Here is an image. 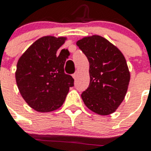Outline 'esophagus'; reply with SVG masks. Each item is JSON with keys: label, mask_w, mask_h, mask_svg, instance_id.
Listing matches in <instances>:
<instances>
[{"label": "esophagus", "mask_w": 151, "mask_h": 151, "mask_svg": "<svg viewBox=\"0 0 151 151\" xmlns=\"http://www.w3.org/2000/svg\"><path fill=\"white\" fill-rule=\"evenodd\" d=\"M78 71H76L75 73L73 74V78L76 80V79H77V78H78Z\"/></svg>", "instance_id": "obj_1"}]
</instances>
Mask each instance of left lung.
<instances>
[{
  "label": "left lung",
  "mask_w": 151,
  "mask_h": 151,
  "mask_svg": "<svg viewBox=\"0 0 151 151\" xmlns=\"http://www.w3.org/2000/svg\"><path fill=\"white\" fill-rule=\"evenodd\" d=\"M77 45L89 62V86L81 94L85 106L99 115L112 114L124 100L130 81L125 58L99 35L81 39Z\"/></svg>",
  "instance_id": "1"
}]
</instances>
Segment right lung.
Listing matches in <instances>:
<instances>
[{"label":"right lung","mask_w":151,"mask_h":151,"mask_svg":"<svg viewBox=\"0 0 151 151\" xmlns=\"http://www.w3.org/2000/svg\"><path fill=\"white\" fill-rule=\"evenodd\" d=\"M66 37L45 36L37 40L17 63L15 80L27 104L38 112H50L63 104L73 78L64 72L69 51H57ZM64 53H62V52Z\"/></svg>","instance_id":"1"}]
</instances>
